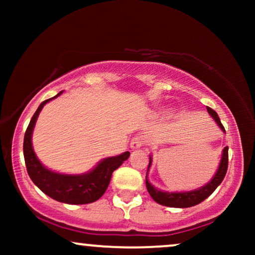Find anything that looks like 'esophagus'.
Returning a JSON list of instances; mask_svg holds the SVG:
<instances>
[{
    "instance_id": "34e87169",
    "label": "esophagus",
    "mask_w": 255,
    "mask_h": 255,
    "mask_svg": "<svg viewBox=\"0 0 255 255\" xmlns=\"http://www.w3.org/2000/svg\"><path fill=\"white\" fill-rule=\"evenodd\" d=\"M144 144H145L144 137L140 136V135H137V136H134L133 139H131V141H130V147L134 148V150H136V148L142 147V146H144Z\"/></svg>"
}]
</instances>
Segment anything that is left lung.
Returning a JSON list of instances; mask_svg holds the SVG:
<instances>
[{"label": "left lung", "instance_id": "left-lung-1", "mask_svg": "<svg viewBox=\"0 0 255 255\" xmlns=\"http://www.w3.org/2000/svg\"><path fill=\"white\" fill-rule=\"evenodd\" d=\"M206 108H207V111L210 113V115L216 120L217 125L225 131L223 125H222L221 120L218 118L217 113H216L213 109H211V108L209 107ZM228 162H229V159H228V146H227V147H224L223 150L221 163H219V168L217 172H216L215 176H213V178L209 183L205 184V186L201 187V188L195 189V191L181 192V193L162 192L159 191V189L154 188V187L148 182L147 178H146V188H147V191L150 193L152 199H153L156 203L164 205V206L178 207V209L195 206V205L200 204L201 201H204L206 198H209L210 195L216 191V188H217L219 184L222 183V181H223V178L225 177V174H227V170H228ZM150 165H151V158H150V163H148V166H147V171L148 169H150Z\"/></svg>", "mask_w": 255, "mask_h": 255}]
</instances>
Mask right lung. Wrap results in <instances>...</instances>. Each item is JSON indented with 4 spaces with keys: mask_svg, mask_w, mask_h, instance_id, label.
<instances>
[{
    "mask_svg": "<svg viewBox=\"0 0 255 255\" xmlns=\"http://www.w3.org/2000/svg\"><path fill=\"white\" fill-rule=\"evenodd\" d=\"M60 92L55 97L46 99L40 103L36 113L32 116L30 125L25 131L24 137V157L28 176L33 181L38 188L46 195L60 201V203L83 205L90 204L98 200L109 186L113 172L119 168L126 159L129 157V152L120 154L116 157H109L102 160L92 171L84 175H63L57 174L45 166L38 160L32 147V131L36 125L37 118L43 107L51 99L58 97Z\"/></svg>",
    "mask_w": 255,
    "mask_h": 255,
    "instance_id": "obj_1",
    "label": "right lung"
}]
</instances>
